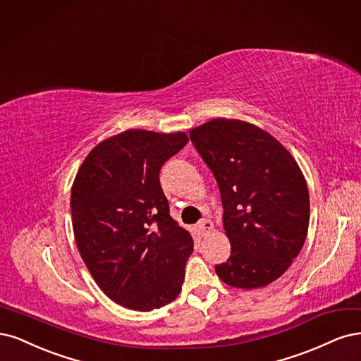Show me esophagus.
I'll use <instances>...</instances> for the list:
<instances>
[{
	"label": "esophagus",
	"instance_id": "1",
	"mask_svg": "<svg viewBox=\"0 0 361 361\" xmlns=\"http://www.w3.org/2000/svg\"><path fill=\"white\" fill-rule=\"evenodd\" d=\"M214 229V225H213V222L210 219H202L201 222H200V225H197V231L201 232V235L202 237H207V235H210V232Z\"/></svg>",
	"mask_w": 361,
	"mask_h": 361
}]
</instances>
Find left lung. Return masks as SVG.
<instances>
[{
  "mask_svg": "<svg viewBox=\"0 0 361 361\" xmlns=\"http://www.w3.org/2000/svg\"><path fill=\"white\" fill-rule=\"evenodd\" d=\"M189 136L222 197L231 257L216 265L217 276L244 289L274 282L309 228V190L295 159L270 133L240 120L216 118Z\"/></svg>",
  "mask_w": 361,
  "mask_h": 361,
  "instance_id": "left-lung-1",
  "label": "left lung"
}]
</instances>
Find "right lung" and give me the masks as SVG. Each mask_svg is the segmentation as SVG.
I'll use <instances>...</instances> for the list:
<instances>
[{"instance_id":"obj_1","label":"right lung","mask_w":361,"mask_h":361,"mask_svg":"<svg viewBox=\"0 0 361 361\" xmlns=\"http://www.w3.org/2000/svg\"><path fill=\"white\" fill-rule=\"evenodd\" d=\"M189 142L185 133L130 129L100 142L72 185L80 257L115 303L149 312L176 300L193 240L169 214L159 173Z\"/></svg>"}]
</instances>
